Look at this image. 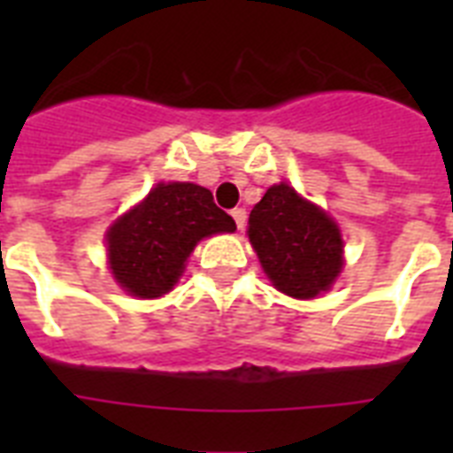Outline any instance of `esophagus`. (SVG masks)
Listing matches in <instances>:
<instances>
[{"instance_id": "1", "label": "esophagus", "mask_w": 453, "mask_h": 453, "mask_svg": "<svg viewBox=\"0 0 453 453\" xmlns=\"http://www.w3.org/2000/svg\"><path fill=\"white\" fill-rule=\"evenodd\" d=\"M230 216L234 219V226L242 230V227H244V223H247V211H244L242 206H237V209H233V211H230Z\"/></svg>"}]
</instances>
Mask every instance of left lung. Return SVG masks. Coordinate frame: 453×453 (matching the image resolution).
<instances>
[{"mask_svg": "<svg viewBox=\"0 0 453 453\" xmlns=\"http://www.w3.org/2000/svg\"><path fill=\"white\" fill-rule=\"evenodd\" d=\"M247 233L263 273L291 298H317L343 270L336 220L287 183L268 188L249 213Z\"/></svg>", "mask_w": 453, "mask_h": 453, "instance_id": "8db88e82", "label": "left lung"}]
</instances>
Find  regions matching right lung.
Wrapping results in <instances>:
<instances>
[{"instance_id":"add662e5","label":"right lung","mask_w":453,"mask_h":453,"mask_svg":"<svg viewBox=\"0 0 453 453\" xmlns=\"http://www.w3.org/2000/svg\"><path fill=\"white\" fill-rule=\"evenodd\" d=\"M233 216L213 204L195 183H157L148 197L110 226L108 265L127 294L159 298L169 294L197 242L234 233Z\"/></svg>"}]
</instances>
